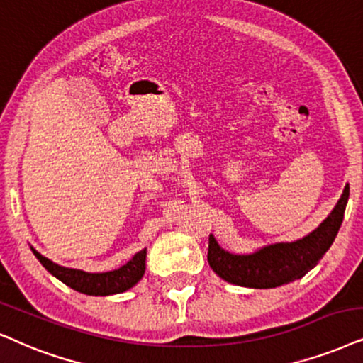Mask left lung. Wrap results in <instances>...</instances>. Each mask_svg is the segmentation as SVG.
Listing matches in <instances>:
<instances>
[{
	"mask_svg": "<svg viewBox=\"0 0 363 363\" xmlns=\"http://www.w3.org/2000/svg\"><path fill=\"white\" fill-rule=\"evenodd\" d=\"M348 184L332 213L315 231L291 242H274L251 255H233L209 235L208 261L224 281L246 288H277L303 278L333 245L345 214Z\"/></svg>",
	"mask_w": 363,
	"mask_h": 363,
	"instance_id": "8db88e82",
	"label": "left lung"
}]
</instances>
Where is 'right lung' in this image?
I'll return each instance as SVG.
<instances>
[{"label":"right lung","mask_w":363,"mask_h":363,"mask_svg":"<svg viewBox=\"0 0 363 363\" xmlns=\"http://www.w3.org/2000/svg\"><path fill=\"white\" fill-rule=\"evenodd\" d=\"M31 251H33L36 259H38L40 263L47 268V272L52 273L55 278H58L60 281L65 283L67 286L73 288L75 291L94 296L116 295V293H123L130 290L132 286H135L145 273V255H147V250L144 247V250L135 253L134 258L127 261V263L121 266L118 269L105 273H86L82 272V269L65 268V266L53 263L52 259L41 256L35 247H31Z\"/></svg>","instance_id":"obj_1"}]
</instances>
